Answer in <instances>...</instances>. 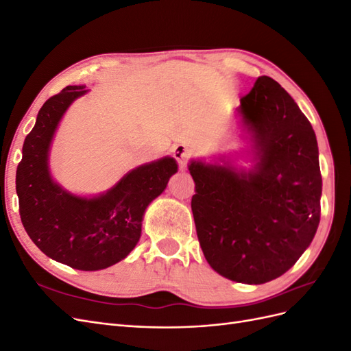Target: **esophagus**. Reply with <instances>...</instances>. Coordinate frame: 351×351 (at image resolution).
<instances>
[{
  "label": "esophagus",
  "instance_id": "obj_1",
  "mask_svg": "<svg viewBox=\"0 0 351 351\" xmlns=\"http://www.w3.org/2000/svg\"><path fill=\"white\" fill-rule=\"evenodd\" d=\"M173 155H174V158L177 159V162H178L180 168H184V167L187 165L190 152H189L186 145H176V146L173 147Z\"/></svg>",
  "mask_w": 351,
  "mask_h": 351
}]
</instances>
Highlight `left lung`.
<instances>
[{
  "instance_id": "8db88e82",
  "label": "left lung",
  "mask_w": 351,
  "mask_h": 351,
  "mask_svg": "<svg viewBox=\"0 0 351 351\" xmlns=\"http://www.w3.org/2000/svg\"><path fill=\"white\" fill-rule=\"evenodd\" d=\"M249 168L232 155L192 159V210L210 268L243 284L281 277L321 218L319 151L309 120L280 83L258 77L237 108Z\"/></svg>"
}]
</instances>
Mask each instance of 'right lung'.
I'll use <instances>...</instances> for the list:
<instances>
[{"label":"right lung","instance_id":"add662e5","mask_svg":"<svg viewBox=\"0 0 351 351\" xmlns=\"http://www.w3.org/2000/svg\"><path fill=\"white\" fill-rule=\"evenodd\" d=\"M88 92L84 84L67 86L42 105L23 143L16 190L23 227L48 258L74 269L99 271L136 247L146 208L164 192L178 165L173 156L159 158L89 197L60 186L49 171L51 145L70 105Z\"/></svg>","mask_w":351,"mask_h":351}]
</instances>
